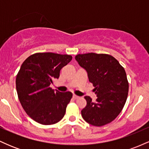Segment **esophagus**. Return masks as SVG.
I'll return each mask as SVG.
<instances>
[{"instance_id": "obj_1", "label": "esophagus", "mask_w": 149, "mask_h": 149, "mask_svg": "<svg viewBox=\"0 0 149 149\" xmlns=\"http://www.w3.org/2000/svg\"><path fill=\"white\" fill-rule=\"evenodd\" d=\"M73 98L74 99V100H78V99H79V98H80V97L77 96V95H73Z\"/></svg>"}]
</instances>
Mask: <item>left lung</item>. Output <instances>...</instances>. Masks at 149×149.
Masks as SVG:
<instances>
[{
	"mask_svg": "<svg viewBox=\"0 0 149 149\" xmlns=\"http://www.w3.org/2000/svg\"><path fill=\"white\" fill-rule=\"evenodd\" d=\"M75 59L88 73L97 97L95 102L85 97L87 105L81 111L82 117L89 124L99 127L112 122L127 100L129 84L124 68L109 54L91 52L78 54Z\"/></svg>",
	"mask_w": 149,
	"mask_h": 149,
	"instance_id": "obj_1",
	"label": "left lung"
}]
</instances>
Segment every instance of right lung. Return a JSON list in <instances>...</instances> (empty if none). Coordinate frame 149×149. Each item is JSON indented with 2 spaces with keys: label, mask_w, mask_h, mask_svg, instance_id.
<instances>
[{
  "label": "right lung",
  "mask_w": 149,
  "mask_h": 149,
  "mask_svg": "<svg viewBox=\"0 0 149 149\" xmlns=\"http://www.w3.org/2000/svg\"><path fill=\"white\" fill-rule=\"evenodd\" d=\"M71 59L68 54L36 53L22 64L16 78L17 92L24 110L36 122L48 125L64 116L72 93L54 90L49 85Z\"/></svg>",
  "instance_id": "right-lung-1"
}]
</instances>
